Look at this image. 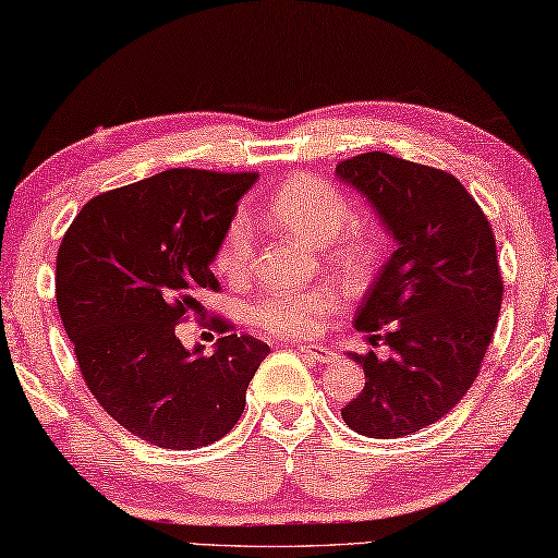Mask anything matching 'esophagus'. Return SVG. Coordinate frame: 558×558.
I'll use <instances>...</instances> for the list:
<instances>
[{
	"mask_svg": "<svg viewBox=\"0 0 558 558\" xmlns=\"http://www.w3.org/2000/svg\"><path fill=\"white\" fill-rule=\"evenodd\" d=\"M301 353L316 363H333L336 359H339V353H336L333 349H326V345H318V343L301 345Z\"/></svg>",
	"mask_w": 558,
	"mask_h": 558,
	"instance_id": "obj_1",
	"label": "esophagus"
}]
</instances>
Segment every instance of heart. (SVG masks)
I'll return each instance as SVG.
<instances>
[{"mask_svg": "<svg viewBox=\"0 0 558 558\" xmlns=\"http://www.w3.org/2000/svg\"><path fill=\"white\" fill-rule=\"evenodd\" d=\"M267 215L279 230L318 246L349 277H361L380 250L378 227L353 217V203L333 180L299 172L267 197ZM254 230L244 215L227 222L215 250V269L227 281H242L252 271ZM339 291L312 287L301 291H267L252 306L250 318L259 331L277 339H308L324 331L328 316L339 312Z\"/></svg>", "mask_w": 558, "mask_h": 558, "instance_id": "obj_1", "label": "heart"}]
</instances>
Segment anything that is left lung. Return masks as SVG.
Instances as JSON below:
<instances>
[{
    "instance_id": "left-lung-1",
    "label": "left lung",
    "mask_w": 558,
    "mask_h": 558,
    "mask_svg": "<svg viewBox=\"0 0 558 558\" xmlns=\"http://www.w3.org/2000/svg\"><path fill=\"white\" fill-rule=\"evenodd\" d=\"M336 172L398 242L353 322L390 355L351 353L365 386L341 410L351 430L390 440L437 423L468 396L505 281L489 219L450 172L380 150L341 160Z\"/></svg>"
}]
</instances>
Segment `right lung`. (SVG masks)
I'll return each instance as SVG.
<instances>
[{
	"instance_id": "add662e5",
	"label": "right lung",
	"mask_w": 558,
	"mask_h": 558,
	"mask_svg": "<svg viewBox=\"0 0 558 558\" xmlns=\"http://www.w3.org/2000/svg\"><path fill=\"white\" fill-rule=\"evenodd\" d=\"M257 172L172 168L88 199L63 234L57 304L98 405L128 433L168 450L217 442L242 417L269 345L232 333L213 355L187 351L175 328L199 314V291L225 227Z\"/></svg>"
}]
</instances>
